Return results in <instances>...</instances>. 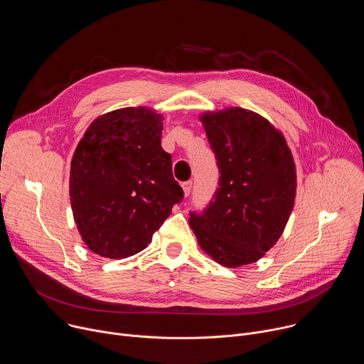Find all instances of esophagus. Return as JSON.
Listing matches in <instances>:
<instances>
[{"label": "esophagus", "mask_w": 364, "mask_h": 364, "mask_svg": "<svg viewBox=\"0 0 364 364\" xmlns=\"http://www.w3.org/2000/svg\"><path fill=\"white\" fill-rule=\"evenodd\" d=\"M191 187H193V183H191V181L183 183V191H184V196H186V197L191 193Z\"/></svg>", "instance_id": "1"}]
</instances>
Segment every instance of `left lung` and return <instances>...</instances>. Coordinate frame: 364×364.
Wrapping results in <instances>:
<instances>
[{"label":"left lung","instance_id":"1","mask_svg":"<svg viewBox=\"0 0 364 364\" xmlns=\"http://www.w3.org/2000/svg\"><path fill=\"white\" fill-rule=\"evenodd\" d=\"M220 171L219 187L188 223L200 247L226 268L253 264L281 237L296 196V171L285 136L243 108L200 115Z\"/></svg>","mask_w":364,"mask_h":364}]
</instances>
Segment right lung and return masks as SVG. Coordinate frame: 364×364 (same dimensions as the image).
I'll use <instances>...</instances> for the list:
<instances>
[{
  "label": "right lung",
  "instance_id": "1",
  "mask_svg": "<svg viewBox=\"0 0 364 364\" xmlns=\"http://www.w3.org/2000/svg\"><path fill=\"white\" fill-rule=\"evenodd\" d=\"M161 131L157 111L122 108L97 117L79 141L70 204L82 240L96 255L124 259L141 252L183 200Z\"/></svg>",
  "mask_w": 364,
  "mask_h": 364
}]
</instances>
